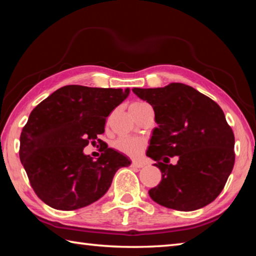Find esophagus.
<instances>
[{
	"mask_svg": "<svg viewBox=\"0 0 256 256\" xmlns=\"http://www.w3.org/2000/svg\"><path fill=\"white\" fill-rule=\"evenodd\" d=\"M131 164H132V167H136V168H142V167L144 166V162H138V160H133Z\"/></svg>",
	"mask_w": 256,
	"mask_h": 256,
	"instance_id": "esophagus-1",
	"label": "esophagus"
}]
</instances>
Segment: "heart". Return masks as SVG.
Wrapping results in <instances>:
<instances>
[{
  "instance_id": "obj_1",
  "label": "heart",
  "mask_w": 256,
  "mask_h": 256,
  "mask_svg": "<svg viewBox=\"0 0 256 256\" xmlns=\"http://www.w3.org/2000/svg\"><path fill=\"white\" fill-rule=\"evenodd\" d=\"M146 102H134L132 106H140L144 105ZM114 148L118 150L120 152L124 154H128L130 157H138L146 148V144L144 140L138 138H132V136H125L120 138L118 140L114 142Z\"/></svg>"
}]
</instances>
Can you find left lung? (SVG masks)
Returning a JSON list of instances; mask_svg holds the SVG:
<instances>
[{
    "instance_id": "obj_1",
    "label": "left lung",
    "mask_w": 256,
    "mask_h": 256,
    "mask_svg": "<svg viewBox=\"0 0 256 256\" xmlns=\"http://www.w3.org/2000/svg\"><path fill=\"white\" fill-rule=\"evenodd\" d=\"M132 92L154 110L146 156L162 172V182L149 190L158 204L193 211L222 193L235 164V136L220 106L184 84ZM177 155L176 165L168 164Z\"/></svg>"
}]
</instances>
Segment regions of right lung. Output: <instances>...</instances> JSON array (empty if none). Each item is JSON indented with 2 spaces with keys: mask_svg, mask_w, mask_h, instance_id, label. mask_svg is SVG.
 <instances>
[{
  "mask_svg": "<svg viewBox=\"0 0 256 256\" xmlns=\"http://www.w3.org/2000/svg\"><path fill=\"white\" fill-rule=\"evenodd\" d=\"M130 89L66 86L30 112L20 136V160L34 193L58 210H76L99 200L126 156L104 144L97 160L84 154L105 132L106 118Z\"/></svg>",
  "mask_w": 256,
  "mask_h": 256,
  "instance_id": "obj_1",
  "label": "right lung"
}]
</instances>
